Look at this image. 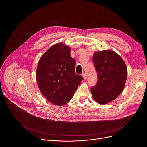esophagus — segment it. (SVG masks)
Listing matches in <instances>:
<instances>
[{
  "label": "esophagus",
  "mask_w": 147,
  "mask_h": 147,
  "mask_svg": "<svg viewBox=\"0 0 147 147\" xmlns=\"http://www.w3.org/2000/svg\"><path fill=\"white\" fill-rule=\"evenodd\" d=\"M83 78H84V79H87V74H86V73H83Z\"/></svg>",
  "instance_id": "esophagus-1"
}]
</instances>
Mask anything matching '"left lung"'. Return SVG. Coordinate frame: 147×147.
<instances>
[{"label": "left lung", "mask_w": 147, "mask_h": 147, "mask_svg": "<svg viewBox=\"0 0 147 147\" xmlns=\"http://www.w3.org/2000/svg\"><path fill=\"white\" fill-rule=\"evenodd\" d=\"M93 62L98 80L91 88L92 97L99 104H107L123 90L127 75L126 65L118 54L111 50L95 52Z\"/></svg>", "instance_id": "left-lung-1"}]
</instances>
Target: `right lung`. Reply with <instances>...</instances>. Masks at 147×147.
<instances>
[{
  "label": "right lung",
  "mask_w": 147,
  "mask_h": 147,
  "mask_svg": "<svg viewBox=\"0 0 147 147\" xmlns=\"http://www.w3.org/2000/svg\"><path fill=\"white\" fill-rule=\"evenodd\" d=\"M70 51L63 43L54 45L42 56L37 65L38 88L49 102L57 105L70 101L83 79L75 73L76 62Z\"/></svg>",
  "instance_id": "right-lung-1"
}]
</instances>
